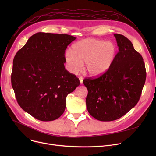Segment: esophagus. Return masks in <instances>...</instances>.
Segmentation results:
<instances>
[{
    "label": "esophagus",
    "mask_w": 156,
    "mask_h": 156,
    "mask_svg": "<svg viewBox=\"0 0 156 156\" xmlns=\"http://www.w3.org/2000/svg\"><path fill=\"white\" fill-rule=\"evenodd\" d=\"M79 80H80V84H81H81H83V77H82V76H80V77L79 78Z\"/></svg>",
    "instance_id": "esophagus-1"
}]
</instances>
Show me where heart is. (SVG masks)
<instances>
[{"mask_svg":"<svg viewBox=\"0 0 156 156\" xmlns=\"http://www.w3.org/2000/svg\"><path fill=\"white\" fill-rule=\"evenodd\" d=\"M117 47L111 42L88 38L74 44L71 51L65 52L68 70L74 74L80 71L85 62V70L92 76H99L107 72L116 59Z\"/></svg>","mask_w":156,"mask_h":156,"instance_id":"heart-1","label":"heart"}]
</instances>
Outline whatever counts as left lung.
I'll return each mask as SVG.
<instances>
[{
	"label": "left lung",
	"mask_w": 156,
	"mask_h": 156,
	"mask_svg": "<svg viewBox=\"0 0 156 156\" xmlns=\"http://www.w3.org/2000/svg\"><path fill=\"white\" fill-rule=\"evenodd\" d=\"M119 52L110 69L96 78H85L88 90L87 108L101 121H111L124 116L138 103L146 79L142 56L131 41L115 34Z\"/></svg>",
	"instance_id": "1"
}]
</instances>
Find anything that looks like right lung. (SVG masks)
Returning a JSON list of instances; mask_svg holds the SVG:
<instances>
[{
  "instance_id": "1",
  "label": "right lung",
  "mask_w": 156,
  "mask_h": 156,
  "mask_svg": "<svg viewBox=\"0 0 156 156\" xmlns=\"http://www.w3.org/2000/svg\"><path fill=\"white\" fill-rule=\"evenodd\" d=\"M76 38L38 32L32 35L13 59L11 83L20 107L42 121L59 118L67 95L79 79L64 68V53Z\"/></svg>"
}]
</instances>
